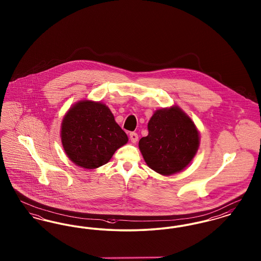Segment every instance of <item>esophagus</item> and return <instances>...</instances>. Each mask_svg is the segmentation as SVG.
<instances>
[{"label": "esophagus", "instance_id": "esophagus-1", "mask_svg": "<svg viewBox=\"0 0 261 261\" xmlns=\"http://www.w3.org/2000/svg\"><path fill=\"white\" fill-rule=\"evenodd\" d=\"M129 137H130V140H131L132 143H136L137 141H138V139H139V136H138V134H137L136 132H131V133L129 134Z\"/></svg>", "mask_w": 261, "mask_h": 261}]
</instances>
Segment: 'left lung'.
Here are the masks:
<instances>
[{"mask_svg":"<svg viewBox=\"0 0 261 261\" xmlns=\"http://www.w3.org/2000/svg\"><path fill=\"white\" fill-rule=\"evenodd\" d=\"M149 135L139 148L149 167L162 175L183 170L199 148V132L191 118L179 108L163 109L149 119Z\"/></svg>","mask_w":261,"mask_h":261,"instance_id":"1","label":"left lung"}]
</instances>
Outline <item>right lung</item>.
<instances>
[{"mask_svg":"<svg viewBox=\"0 0 261 261\" xmlns=\"http://www.w3.org/2000/svg\"><path fill=\"white\" fill-rule=\"evenodd\" d=\"M64 151L76 165L94 169L110 162L128 137L100 102L82 100L73 106L62 123Z\"/></svg>","mask_w":261,"mask_h":261,"instance_id":"obj_1","label":"right lung"}]
</instances>
